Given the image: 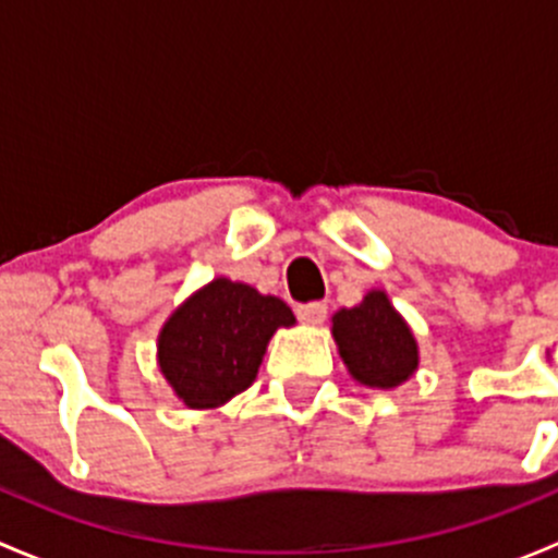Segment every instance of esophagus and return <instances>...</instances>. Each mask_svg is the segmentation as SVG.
Wrapping results in <instances>:
<instances>
[{
  "mask_svg": "<svg viewBox=\"0 0 558 558\" xmlns=\"http://www.w3.org/2000/svg\"><path fill=\"white\" fill-rule=\"evenodd\" d=\"M296 318H300L302 324H324L326 305L324 302H305V305H296Z\"/></svg>",
  "mask_w": 558,
  "mask_h": 558,
  "instance_id": "1",
  "label": "esophagus"
}]
</instances>
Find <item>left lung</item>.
Returning a JSON list of instances; mask_svg holds the SVG:
<instances>
[{"mask_svg": "<svg viewBox=\"0 0 558 558\" xmlns=\"http://www.w3.org/2000/svg\"><path fill=\"white\" fill-rule=\"evenodd\" d=\"M331 324L342 362L364 386L393 388L418 367V348L402 315L391 307L384 291H369L351 311H340Z\"/></svg>", "mask_w": 558, "mask_h": 558, "instance_id": "8db88e82", "label": "left lung"}]
</instances>
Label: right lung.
<instances>
[{"instance_id": "obj_1", "label": "right lung", "mask_w": 558, "mask_h": 558, "mask_svg": "<svg viewBox=\"0 0 558 558\" xmlns=\"http://www.w3.org/2000/svg\"><path fill=\"white\" fill-rule=\"evenodd\" d=\"M291 324L278 296L218 278L165 324L159 367L189 408H218L253 384L269 337Z\"/></svg>"}]
</instances>
